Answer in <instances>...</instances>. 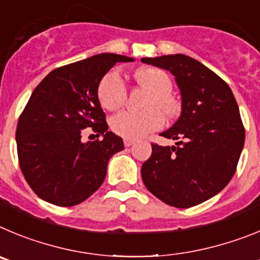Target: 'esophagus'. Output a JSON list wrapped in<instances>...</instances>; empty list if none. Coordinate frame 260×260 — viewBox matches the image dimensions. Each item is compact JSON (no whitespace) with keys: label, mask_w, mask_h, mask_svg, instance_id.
<instances>
[{"label":"esophagus","mask_w":260,"mask_h":260,"mask_svg":"<svg viewBox=\"0 0 260 260\" xmlns=\"http://www.w3.org/2000/svg\"><path fill=\"white\" fill-rule=\"evenodd\" d=\"M133 144H135V140H132V139H124V146L129 147V146H132Z\"/></svg>","instance_id":"obj_1"}]
</instances>
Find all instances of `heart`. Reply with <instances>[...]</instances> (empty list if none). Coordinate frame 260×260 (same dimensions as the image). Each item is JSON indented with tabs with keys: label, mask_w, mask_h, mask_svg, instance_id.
Wrapping results in <instances>:
<instances>
[{
	"label": "heart",
	"mask_w": 260,
	"mask_h": 260,
	"mask_svg": "<svg viewBox=\"0 0 260 260\" xmlns=\"http://www.w3.org/2000/svg\"><path fill=\"white\" fill-rule=\"evenodd\" d=\"M135 80L150 90L151 95L147 100V110L142 113L121 111L111 119L113 131L124 139H139L162 128L165 120L161 111L167 118H172L179 111V105L171 95L172 81L167 72L159 69H142L135 72ZM97 95L104 109H119L127 98L124 80L116 71L107 72L98 84Z\"/></svg>",
	"instance_id": "obj_1"
}]
</instances>
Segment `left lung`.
<instances>
[{
	"label": "left lung",
	"mask_w": 260,
	"mask_h": 260,
	"mask_svg": "<svg viewBox=\"0 0 260 260\" xmlns=\"http://www.w3.org/2000/svg\"><path fill=\"white\" fill-rule=\"evenodd\" d=\"M168 70L181 93V115L160 136L176 146L151 144L141 167L149 191L179 209L193 207L223 190L237 168L245 142L240 110L228 84L202 63L184 54L142 58Z\"/></svg>",
	"instance_id": "left-lung-1"
}]
</instances>
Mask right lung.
I'll return each mask as SVG.
<instances>
[{
    "label": "right lung",
    "mask_w": 260,
    "mask_h": 260,
    "mask_svg": "<svg viewBox=\"0 0 260 260\" xmlns=\"http://www.w3.org/2000/svg\"><path fill=\"white\" fill-rule=\"evenodd\" d=\"M133 58L98 54L53 70L35 88L16 125V149L25 181L41 200L70 207L104 182L109 159L124 149L109 132L98 84L116 62ZM92 127L102 139L83 143Z\"/></svg>",
    "instance_id": "add662e5"
}]
</instances>
